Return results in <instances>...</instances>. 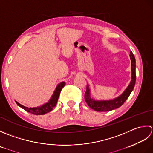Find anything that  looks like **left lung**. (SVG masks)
<instances>
[{"instance_id": "obj_1", "label": "left lung", "mask_w": 153, "mask_h": 153, "mask_svg": "<svg viewBox=\"0 0 153 153\" xmlns=\"http://www.w3.org/2000/svg\"><path fill=\"white\" fill-rule=\"evenodd\" d=\"M129 57L131 61V80L128 86L124 90L122 94L117 96L116 98L109 100H96L91 98L90 87L89 85H87L85 98L86 104H88L90 108L96 111H111L121 106L126 100L128 98L130 94L133 91L136 81V62L132 51L130 52Z\"/></svg>"}]
</instances>
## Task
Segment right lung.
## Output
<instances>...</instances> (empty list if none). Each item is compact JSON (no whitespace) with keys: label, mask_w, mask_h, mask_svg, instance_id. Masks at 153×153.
Wrapping results in <instances>:
<instances>
[{"label":"right lung","mask_w":153,"mask_h":153,"mask_svg":"<svg viewBox=\"0 0 153 153\" xmlns=\"http://www.w3.org/2000/svg\"><path fill=\"white\" fill-rule=\"evenodd\" d=\"M65 85V82H61L59 84H58V85L57 86V87H56L53 94L50 100H49L47 103H45L44 104L41 105V106L28 108L19 104L17 101L15 100V102L18 106H20V108L24 109V110L29 112V113L36 115V116H38V115H44L47 113H48V112L51 111L53 110V108L56 105V104H57L59 94H60L61 90L63 88Z\"/></svg>","instance_id":"add662e5"}]
</instances>
